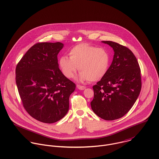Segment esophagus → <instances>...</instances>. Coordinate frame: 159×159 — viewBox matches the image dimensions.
<instances>
[{"mask_svg": "<svg viewBox=\"0 0 159 159\" xmlns=\"http://www.w3.org/2000/svg\"><path fill=\"white\" fill-rule=\"evenodd\" d=\"M77 89H79V90H84L86 87L85 86H82V85H77Z\"/></svg>", "mask_w": 159, "mask_h": 159, "instance_id": "obj_1", "label": "esophagus"}]
</instances>
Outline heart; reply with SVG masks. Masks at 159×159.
Instances as JSON below:
<instances>
[{"mask_svg": "<svg viewBox=\"0 0 159 159\" xmlns=\"http://www.w3.org/2000/svg\"><path fill=\"white\" fill-rule=\"evenodd\" d=\"M69 54V57L63 56L59 60L60 69L68 79L72 78L79 69L81 72L79 76L80 81L98 80L108 71L111 57L103 48L81 43L72 47Z\"/></svg>", "mask_w": 159, "mask_h": 159, "instance_id": "1", "label": "heart"}]
</instances>
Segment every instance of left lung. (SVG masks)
Returning <instances> with one entry per match:
<instances>
[{"instance_id":"obj_1","label":"left lung","mask_w":159,"mask_h":159,"mask_svg":"<svg viewBox=\"0 0 159 159\" xmlns=\"http://www.w3.org/2000/svg\"><path fill=\"white\" fill-rule=\"evenodd\" d=\"M114 51L107 74L93 86V112L105 120L122 117L132 107L141 90L140 69L133 52L112 41H102Z\"/></svg>"}]
</instances>
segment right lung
Wrapping results in <instances>:
<instances>
[{
  "label": "right lung",
  "instance_id": "obj_1",
  "mask_svg": "<svg viewBox=\"0 0 159 159\" xmlns=\"http://www.w3.org/2000/svg\"><path fill=\"white\" fill-rule=\"evenodd\" d=\"M61 42H41L30 47L17 65L16 81L23 106L35 119L52 124L69 109V97L75 84L59 68Z\"/></svg>",
  "mask_w": 159,
  "mask_h": 159
}]
</instances>
